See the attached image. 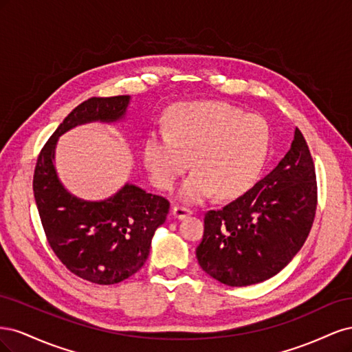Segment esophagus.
<instances>
[{
    "label": "esophagus",
    "instance_id": "obj_1",
    "mask_svg": "<svg viewBox=\"0 0 352 352\" xmlns=\"http://www.w3.org/2000/svg\"><path fill=\"white\" fill-rule=\"evenodd\" d=\"M172 214L175 216V219L182 220V219H185L186 216L192 214V211H190V210L186 208V207H182V206H175L173 210H172Z\"/></svg>",
    "mask_w": 352,
    "mask_h": 352
}]
</instances>
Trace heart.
Masks as SVG:
<instances>
[{
    "label": "heart",
    "mask_w": 352,
    "mask_h": 352,
    "mask_svg": "<svg viewBox=\"0 0 352 352\" xmlns=\"http://www.w3.org/2000/svg\"><path fill=\"white\" fill-rule=\"evenodd\" d=\"M166 132L144 145V164L153 182L170 189L192 164L197 168L179 189L188 204L208 198H238L257 184L270 153L269 123L223 101L177 104L167 113Z\"/></svg>",
    "instance_id": "heart-1"
}]
</instances>
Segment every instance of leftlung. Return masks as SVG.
<instances>
[{"mask_svg": "<svg viewBox=\"0 0 352 352\" xmlns=\"http://www.w3.org/2000/svg\"><path fill=\"white\" fill-rule=\"evenodd\" d=\"M317 184L313 158L295 127L289 151L247 194L210 210L197 258L211 278L250 286L285 269L313 226Z\"/></svg>", "mask_w": 352, "mask_h": 352, "instance_id": "left-lung-1", "label": "left lung"}]
</instances>
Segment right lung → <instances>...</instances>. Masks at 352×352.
Listing matches in <instances>:
<instances>
[{
    "instance_id": "right-lung-1",
    "label": "right lung",
    "mask_w": 352,
    "mask_h": 352,
    "mask_svg": "<svg viewBox=\"0 0 352 352\" xmlns=\"http://www.w3.org/2000/svg\"><path fill=\"white\" fill-rule=\"evenodd\" d=\"M129 104V95H119L78 105L42 148L34 175L36 207L52 251L72 273L98 285L119 283L142 267L170 204L129 182L100 201L73 195L58 177L56 148L58 138L76 126L124 122Z\"/></svg>"
}]
</instances>
